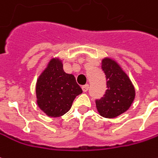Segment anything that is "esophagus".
<instances>
[{"label": "esophagus", "instance_id": "34e87169", "mask_svg": "<svg viewBox=\"0 0 158 158\" xmlns=\"http://www.w3.org/2000/svg\"><path fill=\"white\" fill-rule=\"evenodd\" d=\"M89 89V85H83L82 86V90L83 91H85V92H86L87 90Z\"/></svg>", "mask_w": 158, "mask_h": 158}]
</instances>
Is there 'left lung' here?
<instances>
[{
  "label": "left lung",
  "mask_w": 158,
  "mask_h": 158,
  "mask_svg": "<svg viewBox=\"0 0 158 158\" xmlns=\"http://www.w3.org/2000/svg\"><path fill=\"white\" fill-rule=\"evenodd\" d=\"M102 68L108 89L104 97L96 101L97 110L102 117H117L132 105L135 98V88L127 73L113 58L104 57Z\"/></svg>",
  "instance_id": "obj_1"
}]
</instances>
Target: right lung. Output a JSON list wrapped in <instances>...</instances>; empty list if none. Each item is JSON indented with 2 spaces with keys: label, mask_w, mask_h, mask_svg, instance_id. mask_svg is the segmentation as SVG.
Listing matches in <instances>:
<instances>
[{
  "label": "right lung",
  "mask_w": 158,
  "mask_h": 158,
  "mask_svg": "<svg viewBox=\"0 0 158 158\" xmlns=\"http://www.w3.org/2000/svg\"><path fill=\"white\" fill-rule=\"evenodd\" d=\"M75 77L65 73L60 57H53L37 78V104L49 117H59L71 109L73 100L82 93Z\"/></svg>",
  "instance_id": "1"
}]
</instances>
